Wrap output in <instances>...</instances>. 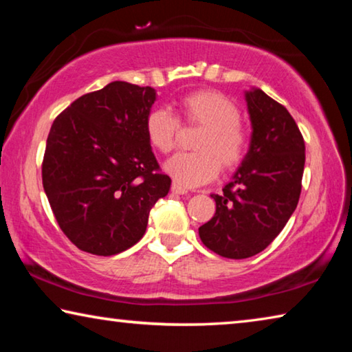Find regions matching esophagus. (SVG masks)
<instances>
[{"label":"esophagus","mask_w":352,"mask_h":352,"mask_svg":"<svg viewBox=\"0 0 352 352\" xmlns=\"http://www.w3.org/2000/svg\"><path fill=\"white\" fill-rule=\"evenodd\" d=\"M172 192L174 194H188V189L186 188H183L182 184H178V183H172Z\"/></svg>","instance_id":"1"}]
</instances>
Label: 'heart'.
Masks as SVG:
<instances>
[{
    "label": "heart",
    "instance_id": "b5f03b06",
    "mask_svg": "<svg viewBox=\"0 0 352 352\" xmlns=\"http://www.w3.org/2000/svg\"><path fill=\"white\" fill-rule=\"evenodd\" d=\"M178 116L188 124L205 127L195 148L199 152H180L164 163V170L184 188H195L214 180L220 166L230 170L245 157L248 130L242 126L237 105L217 91H195L178 102ZM180 124L170 111L153 109L146 118V135L153 148L168 153L175 147Z\"/></svg>",
    "mask_w": 352,
    "mask_h": 352
}]
</instances>
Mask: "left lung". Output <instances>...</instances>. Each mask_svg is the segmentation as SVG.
I'll return each mask as SVG.
<instances>
[{
    "label": "left lung",
    "mask_w": 352,
    "mask_h": 352,
    "mask_svg": "<svg viewBox=\"0 0 352 352\" xmlns=\"http://www.w3.org/2000/svg\"><path fill=\"white\" fill-rule=\"evenodd\" d=\"M245 100L250 148L223 192L211 194L216 214L199 228L201 242L230 259L252 258L281 233L300 200L306 162L305 140L287 109L259 88Z\"/></svg>",
    "instance_id": "left-lung-1"
}]
</instances>
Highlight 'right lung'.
I'll list each match as a JSON object with an SVG mask.
<instances>
[{
  "label": "right lung",
  "instance_id": "obj_1",
  "mask_svg": "<svg viewBox=\"0 0 352 352\" xmlns=\"http://www.w3.org/2000/svg\"><path fill=\"white\" fill-rule=\"evenodd\" d=\"M155 100L152 87L115 80L52 122L43 188L58 226L82 252L111 256L135 245L152 206L169 192L146 135Z\"/></svg>",
  "mask_w": 352,
  "mask_h": 352
}]
</instances>
